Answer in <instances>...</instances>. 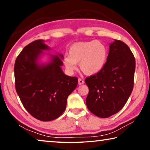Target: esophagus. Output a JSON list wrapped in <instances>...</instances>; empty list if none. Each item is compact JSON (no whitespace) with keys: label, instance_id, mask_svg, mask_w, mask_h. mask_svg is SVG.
<instances>
[{"label":"esophagus","instance_id":"obj_1","mask_svg":"<svg viewBox=\"0 0 150 150\" xmlns=\"http://www.w3.org/2000/svg\"><path fill=\"white\" fill-rule=\"evenodd\" d=\"M84 81H83V79H78V84L79 85H83V84H84Z\"/></svg>","mask_w":150,"mask_h":150}]
</instances>
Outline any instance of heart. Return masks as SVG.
Instances as JSON below:
<instances>
[{"label":"heart","mask_w":150,"mask_h":150,"mask_svg":"<svg viewBox=\"0 0 150 150\" xmlns=\"http://www.w3.org/2000/svg\"><path fill=\"white\" fill-rule=\"evenodd\" d=\"M107 57V47L104 43L98 40L79 42L71 45L63 63L69 73L75 71L77 63H79L80 69L85 74L93 75L103 69Z\"/></svg>","instance_id":"1"}]
</instances>
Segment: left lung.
<instances>
[{"mask_svg": "<svg viewBox=\"0 0 150 150\" xmlns=\"http://www.w3.org/2000/svg\"><path fill=\"white\" fill-rule=\"evenodd\" d=\"M135 68V58L128 45L117 40L110 43L105 67L85 79L88 110L100 118L120 111L133 90Z\"/></svg>", "mask_w": 150, "mask_h": 150, "instance_id": "left-lung-1", "label": "left lung"}]
</instances>
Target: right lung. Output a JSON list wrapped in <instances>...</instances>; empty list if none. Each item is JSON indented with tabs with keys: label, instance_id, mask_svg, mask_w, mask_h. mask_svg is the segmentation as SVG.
I'll use <instances>...</instances> for the list:
<instances>
[{
	"label": "right lung",
	"instance_id": "obj_1",
	"mask_svg": "<svg viewBox=\"0 0 150 150\" xmlns=\"http://www.w3.org/2000/svg\"><path fill=\"white\" fill-rule=\"evenodd\" d=\"M50 50L44 40H35L24 47L14 64L15 87L22 105L32 116L44 122L62 115L78 83L77 77L62 71L63 55L44 52ZM44 54L49 55V62L40 63Z\"/></svg>",
	"mask_w": 150,
	"mask_h": 150
}]
</instances>
